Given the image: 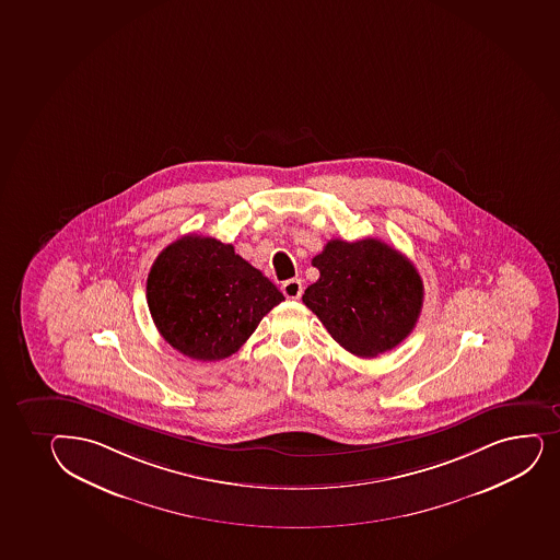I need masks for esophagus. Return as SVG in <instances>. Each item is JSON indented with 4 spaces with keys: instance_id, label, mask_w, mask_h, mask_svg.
<instances>
[{
    "instance_id": "1",
    "label": "esophagus",
    "mask_w": 560,
    "mask_h": 560,
    "mask_svg": "<svg viewBox=\"0 0 560 560\" xmlns=\"http://www.w3.org/2000/svg\"><path fill=\"white\" fill-rule=\"evenodd\" d=\"M281 290L289 300H300L301 294H303V284H301L300 279H289V281H284Z\"/></svg>"
}]
</instances>
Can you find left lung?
<instances>
[{
    "label": "left lung",
    "instance_id": "obj_1",
    "mask_svg": "<svg viewBox=\"0 0 560 560\" xmlns=\"http://www.w3.org/2000/svg\"><path fill=\"white\" fill-rule=\"evenodd\" d=\"M313 266L319 279L303 303L357 357H377L404 342L423 305V283L405 255L377 238L329 241Z\"/></svg>",
    "mask_w": 560,
    "mask_h": 560
}]
</instances>
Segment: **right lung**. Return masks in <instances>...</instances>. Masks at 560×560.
<instances>
[{"label": "right lung", "instance_id": "obj_1", "mask_svg": "<svg viewBox=\"0 0 560 560\" xmlns=\"http://www.w3.org/2000/svg\"><path fill=\"white\" fill-rule=\"evenodd\" d=\"M164 340L196 361H222L284 300L268 277L212 236L187 235L164 247L145 287Z\"/></svg>", "mask_w": 560, "mask_h": 560}]
</instances>
